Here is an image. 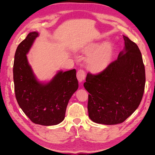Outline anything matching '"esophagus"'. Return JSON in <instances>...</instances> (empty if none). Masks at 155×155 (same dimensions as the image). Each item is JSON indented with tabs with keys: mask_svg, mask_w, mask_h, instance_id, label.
Segmentation results:
<instances>
[{
	"mask_svg": "<svg viewBox=\"0 0 155 155\" xmlns=\"http://www.w3.org/2000/svg\"><path fill=\"white\" fill-rule=\"evenodd\" d=\"M86 76V73L83 70H79L77 72V78L79 82H82L85 80V78Z\"/></svg>",
	"mask_w": 155,
	"mask_h": 155,
	"instance_id": "esophagus-1",
	"label": "esophagus"
}]
</instances>
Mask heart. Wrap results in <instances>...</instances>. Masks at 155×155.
<instances>
[{
	"label": "heart",
	"instance_id": "obj_1",
	"mask_svg": "<svg viewBox=\"0 0 155 155\" xmlns=\"http://www.w3.org/2000/svg\"><path fill=\"white\" fill-rule=\"evenodd\" d=\"M100 45V43H92L83 50L84 54L88 55L86 59L87 67L92 71H100L107 67L113 54V46L109 42Z\"/></svg>",
	"mask_w": 155,
	"mask_h": 155
}]
</instances>
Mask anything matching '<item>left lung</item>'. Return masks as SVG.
Masks as SVG:
<instances>
[{
    "mask_svg": "<svg viewBox=\"0 0 155 155\" xmlns=\"http://www.w3.org/2000/svg\"><path fill=\"white\" fill-rule=\"evenodd\" d=\"M124 48L118 59L98 74H87L84 87L88 92V116L94 122H124L142 101L145 67L137 45L124 35Z\"/></svg>",
    "mask_w": 155,
    "mask_h": 155,
    "instance_id": "1",
    "label": "left lung"
}]
</instances>
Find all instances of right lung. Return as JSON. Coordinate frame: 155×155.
Segmentation results:
<instances>
[{"mask_svg": "<svg viewBox=\"0 0 155 155\" xmlns=\"http://www.w3.org/2000/svg\"><path fill=\"white\" fill-rule=\"evenodd\" d=\"M38 36V32H30L17 46L13 69L15 97L21 109L32 122L55 125L64 119L68 101L78 88L76 70H60L50 81H39L26 56Z\"/></svg>", "mask_w": 155, "mask_h": 155, "instance_id": "add662e5", "label": "right lung"}]
</instances>
